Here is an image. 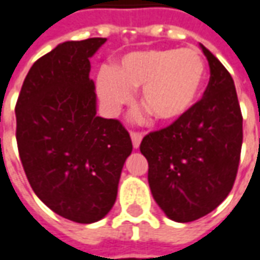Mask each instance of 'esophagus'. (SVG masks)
<instances>
[{
  "instance_id": "obj_1",
  "label": "esophagus",
  "mask_w": 260,
  "mask_h": 260,
  "mask_svg": "<svg viewBox=\"0 0 260 260\" xmlns=\"http://www.w3.org/2000/svg\"><path fill=\"white\" fill-rule=\"evenodd\" d=\"M131 139H132L134 148L138 149L139 145H141V141H142V134H139V132H131Z\"/></svg>"
}]
</instances>
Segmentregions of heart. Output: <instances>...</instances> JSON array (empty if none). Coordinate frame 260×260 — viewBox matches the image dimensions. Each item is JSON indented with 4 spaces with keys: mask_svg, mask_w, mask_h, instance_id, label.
Returning a JSON list of instances; mask_svg holds the SVG:
<instances>
[{
    "mask_svg": "<svg viewBox=\"0 0 260 260\" xmlns=\"http://www.w3.org/2000/svg\"><path fill=\"white\" fill-rule=\"evenodd\" d=\"M206 80V63L191 49H143L124 54L115 69L101 67L97 92L105 112L118 115L141 87V104L156 121L172 124L197 103Z\"/></svg>",
    "mask_w": 260,
    "mask_h": 260,
    "instance_id": "b5f03b06",
    "label": "heart"
}]
</instances>
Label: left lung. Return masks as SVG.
I'll list each match as a JSON object with an SVG mask.
<instances>
[{
  "mask_svg": "<svg viewBox=\"0 0 260 260\" xmlns=\"http://www.w3.org/2000/svg\"><path fill=\"white\" fill-rule=\"evenodd\" d=\"M210 83L190 112L142 139L148 181L161 211L176 222H191L226 199L237 177L242 146V114L231 74L200 45Z\"/></svg>",
  "mask_w": 260,
  "mask_h": 260,
  "instance_id": "8db88e82",
  "label": "left lung"
}]
</instances>
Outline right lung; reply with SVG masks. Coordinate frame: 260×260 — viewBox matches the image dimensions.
<instances>
[{
	"instance_id": "right-lung-1",
	"label": "right lung",
	"mask_w": 260,
	"mask_h": 260,
	"mask_svg": "<svg viewBox=\"0 0 260 260\" xmlns=\"http://www.w3.org/2000/svg\"><path fill=\"white\" fill-rule=\"evenodd\" d=\"M105 38L69 41L34 63L16 103V142L32 190L60 217L97 222L117 200L132 152L117 119L97 115L90 57Z\"/></svg>"
}]
</instances>
